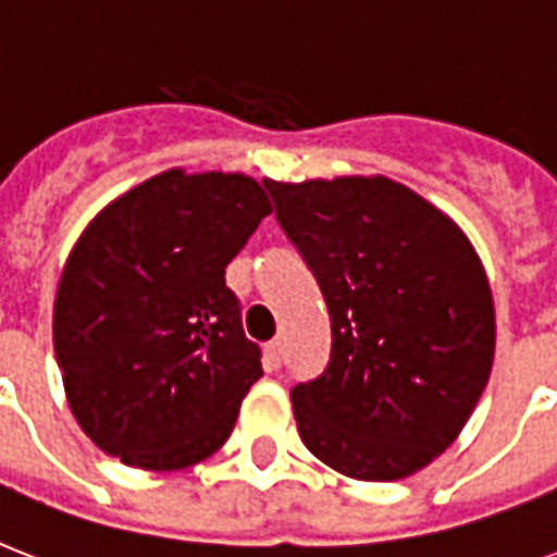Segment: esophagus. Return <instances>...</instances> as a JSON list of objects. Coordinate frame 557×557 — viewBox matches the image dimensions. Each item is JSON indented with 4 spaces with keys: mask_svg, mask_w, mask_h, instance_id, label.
Returning <instances> with one entry per match:
<instances>
[{
    "mask_svg": "<svg viewBox=\"0 0 557 557\" xmlns=\"http://www.w3.org/2000/svg\"><path fill=\"white\" fill-rule=\"evenodd\" d=\"M265 358H269V364L277 370V367L283 364V341H271L269 347H265Z\"/></svg>",
    "mask_w": 557,
    "mask_h": 557,
    "instance_id": "esophagus-1",
    "label": "esophagus"
}]
</instances>
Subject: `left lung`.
<instances>
[{"instance_id": "obj_1", "label": "left lung", "mask_w": 557, "mask_h": 557, "mask_svg": "<svg viewBox=\"0 0 557 557\" xmlns=\"http://www.w3.org/2000/svg\"><path fill=\"white\" fill-rule=\"evenodd\" d=\"M330 306L332 352L292 387L306 448L387 483L440 457L483 396L492 288L466 234L384 176L262 182Z\"/></svg>"}]
</instances>
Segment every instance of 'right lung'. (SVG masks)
I'll use <instances>...</instances> for the list:
<instances>
[{
	"label": "right lung",
	"mask_w": 557,
	"mask_h": 557,
	"mask_svg": "<svg viewBox=\"0 0 557 557\" xmlns=\"http://www.w3.org/2000/svg\"><path fill=\"white\" fill-rule=\"evenodd\" d=\"M269 213L253 178L170 170L83 231L57 288L54 356L100 450L178 471L225 445L262 375L225 269Z\"/></svg>",
	"instance_id": "right-lung-1"
}]
</instances>
